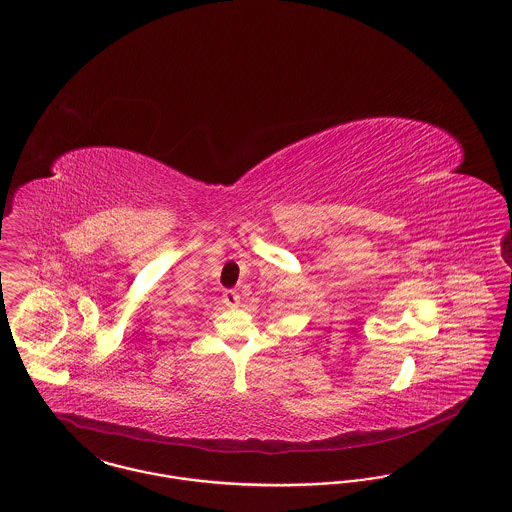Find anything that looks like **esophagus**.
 <instances>
[{
	"label": "esophagus",
	"instance_id": "34e87169",
	"mask_svg": "<svg viewBox=\"0 0 512 512\" xmlns=\"http://www.w3.org/2000/svg\"><path fill=\"white\" fill-rule=\"evenodd\" d=\"M221 298H223L225 306H239V302H241V295L237 291H225Z\"/></svg>",
	"mask_w": 512,
	"mask_h": 512
}]
</instances>
